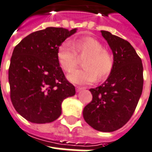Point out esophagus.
<instances>
[{
  "instance_id": "34e87169",
  "label": "esophagus",
  "mask_w": 152,
  "mask_h": 152,
  "mask_svg": "<svg viewBox=\"0 0 152 152\" xmlns=\"http://www.w3.org/2000/svg\"><path fill=\"white\" fill-rule=\"evenodd\" d=\"M83 87H76V92H80V91H83Z\"/></svg>"
}]
</instances>
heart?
Returning <instances> with one entry per match:
<instances>
[{"instance_id":"1","label":"heart","mask_w":152,"mask_h":152,"mask_svg":"<svg viewBox=\"0 0 152 152\" xmlns=\"http://www.w3.org/2000/svg\"><path fill=\"white\" fill-rule=\"evenodd\" d=\"M77 55L85 57L82 69L75 70L68 76V80L79 85L91 84L96 80H103L112 72L114 58L109 50L95 38L86 37L65 41L59 45L57 58L59 65L66 72H71L77 65Z\"/></svg>"}]
</instances>
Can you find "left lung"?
<instances>
[{
    "instance_id": "obj_1",
    "label": "left lung",
    "mask_w": 152,
    "mask_h": 152,
    "mask_svg": "<svg viewBox=\"0 0 152 152\" xmlns=\"http://www.w3.org/2000/svg\"><path fill=\"white\" fill-rule=\"evenodd\" d=\"M114 58L113 69L104 83L90 89L93 99L83 115L94 129L113 132L120 129L134 114L143 90L141 59L129 42L102 30Z\"/></svg>"
}]
</instances>
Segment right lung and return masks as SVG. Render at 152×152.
Listing matches in <instances>:
<instances>
[{
    "label": "right lung",
    "instance_id": "1",
    "mask_svg": "<svg viewBox=\"0 0 152 152\" xmlns=\"http://www.w3.org/2000/svg\"><path fill=\"white\" fill-rule=\"evenodd\" d=\"M76 29L48 27L30 33L14 48L8 69L10 96L15 110L26 120L51 123L61 115L63 100L75 95L57 50Z\"/></svg>",
    "mask_w": 152,
    "mask_h": 152
}]
</instances>
